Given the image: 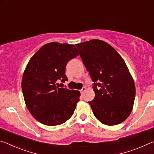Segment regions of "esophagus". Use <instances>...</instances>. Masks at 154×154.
I'll use <instances>...</instances> for the list:
<instances>
[{
    "instance_id": "34e87169",
    "label": "esophagus",
    "mask_w": 154,
    "mask_h": 154,
    "mask_svg": "<svg viewBox=\"0 0 154 154\" xmlns=\"http://www.w3.org/2000/svg\"><path fill=\"white\" fill-rule=\"evenodd\" d=\"M85 90H86V88H85V87H83V88H82V90H81V91H80V92H81V93H82V94H83V92H84Z\"/></svg>"
}]
</instances>
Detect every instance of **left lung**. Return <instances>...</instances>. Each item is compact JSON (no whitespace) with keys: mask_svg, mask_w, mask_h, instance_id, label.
<instances>
[{"mask_svg":"<svg viewBox=\"0 0 154 154\" xmlns=\"http://www.w3.org/2000/svg\"><path fill=\"white\" fill-rule=\"evenodd\" d=\"M89 71L95 92L88 103L101 123L113 126L130 116L135 98V85L126 63L113 48L98 39L76 44Z\"/></svg>","mask_w":154,"mask_h":154,"instance_id":"8db88e82","label":"left lung"}]
</instances>
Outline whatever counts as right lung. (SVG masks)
I'll use <instances>...</instances> for the list:
<instances>
[{"label": "right lung", "instance_id": "add662e5", "mask_svg": "<svg viewBox=\"0 0 154 154\" xmlns=\"http://www.w3.org/2000/svg\"><path fill=\"white\" fill-rule=\"evenodd\" d=\"M78 55L74 45L52 42L41 47L28 62L22 77V92L28 111L41 124L60 125L73 114L80 92L59 88L57 82L68 81L66 64Z\"/></svg>", "mask_w": 154, "mask_h": 154}]
</instances>
